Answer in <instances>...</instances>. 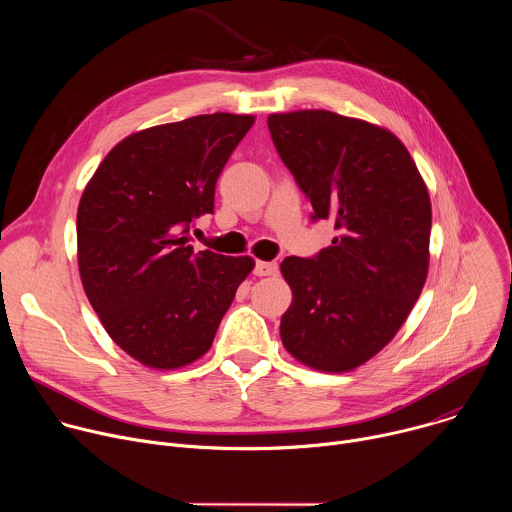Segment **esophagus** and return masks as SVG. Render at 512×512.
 <instances>
[{"instance_id":"1","label":"esophagus","mask_w":512,"mask_h":512,"mask_svg":"<svg viewBox=\"0 0 512 512\" xmlns=\"http://www.w3.org/2000/svg\"><path fill=\"white\" fill-rule=\"evenodd\" d=\"M277 269H279V267H277V263H273V261H257L253 273L259 275V277H265V275H275Z\"/></svg>"}]
</instances>
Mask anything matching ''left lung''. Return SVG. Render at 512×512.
Returning <instances> with one entry per match:
<instances>
[{
    "label": "left lung",
    "instance_id": "8db88e82",
    "mask_svg": "<svg viewBox=\"0 0 512 512\" xmlns=\"http://www.w3.org/2000/svg\"><path fill=\"white\" fill-rule=\"evenodd\" d=\"M267 125L312 221L330 218L338 231L314 257L283 259L294 302L281 316V342L316 371L346 373L391 342L421 294L429 194L383 127L324 109L273 113Z\"/></svg>",
    "mask_w": 512,
    "mask_h": 512
}]
</instances>
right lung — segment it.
I'll use <instances>...</instances> for the list:
<instances>
[{"label":"right lung","mask_w":512,"mask_h":512,"mask_svg":"<svg viewBox=\"0 0 512 512\" xmlns=\"http://www.w3.org/2000/svg\"><path fill=\"white\" fill-rule=\"evenodd\" d=\"M255 123L212 113L137 131L105 156L77 212L79 271L107 334L150 369H180L212 344L251 257L192 247L196 218Z\"/></svg>","instance_id":"obj_1"}]
</instances>
